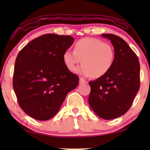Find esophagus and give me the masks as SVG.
Here are the masks:
<instances>
[{
  "label": "esophagus",
  "instance_id": "obj_1",
  "mask_svg": "<svg viewBox=\"0 0 150 150\" xmlns=\"http://www.w3.org/2000/svg\"><path fill=\"white\" fill-rule=\"evenodd\" d=\"M85 82H87V81L85 80H84L83 78H82V77H80V84H83V83H85Z\"/></svg>",
  "mask_w": 150,
  "mask_h": 150
}]
</instances>
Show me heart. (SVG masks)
Instances as JSON below:
<instances>
[{"label": "heart", "instance_id": "obj_1", "mask_svg": "<svg viewBox=\"0 0 150 150\" xmlns=\"http://www.w3.org/2000/svg\"><path fill=\"white\" fill-rule=\"evenodd\" d=\"M65 66L70 71L82 62L83 65L77 70L84 76L99 78L106 75L112 68L115 51L108 43L94 38H83L75 43V51L67 50L63 56Z\"/></svg>", "mask_w": 150, "mask_h": 150}]
</instances>
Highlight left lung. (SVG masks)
<instances>
[{
  "instance_id": "left-lung-1",
  "label": "left lung",
  "mask_w": 150,
  "mask_h": 150,
  "mask_svg": "<svg viewBox=\"0 0 150 150\" xmlns=\"http://www.w3.org/2000/svg\"><path fill=\"white\" fill-rule=\"evenodd\" d=\"M112 43L115 60L104 76L89 82V104L100 118L111 120L123 116L132 106L140 89V62L137 55L120 37L103 34Z\"/></svg>"
}]
</instances>
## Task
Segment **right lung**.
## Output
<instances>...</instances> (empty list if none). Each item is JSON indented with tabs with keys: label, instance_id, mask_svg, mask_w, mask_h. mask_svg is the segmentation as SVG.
I'll return each instance as SVG.
<instances>
[{
	"label": "right lung",
	"instance_id": "right-lung-1",
	"mask_svg": "<svg viewBox=\"0 0 150 150\" xmlns=\"http://www.w3.org/2000/svg\"><path fill=\"white\" fill-rule=\"evenodd\" d=\"M73 41L70 36L46 34L27 44L17 56L13 89L19 106L34 119L54 116L67 94L78 85L79 77L63 59Z\"/></svg>",
	"mask_w": 150,
	"mask_h": 150
}]
</instances>
